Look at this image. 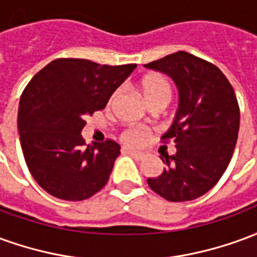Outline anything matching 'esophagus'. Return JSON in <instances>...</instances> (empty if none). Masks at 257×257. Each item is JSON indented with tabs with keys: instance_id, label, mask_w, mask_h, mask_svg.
<instances>
[{
	"instance_id": "34e87169",
	"label": "esophagus",
	"mask_w": 257,
	"mask_h": 257,
	"mask_svg": "<svg viewBox=\"0 0 257 257\" xmlns=\"http://www.w3.org/2000/svg\"><path fill=\"white\" fill-rule=\"evenodd\" d=\"M125 153H128V154H131V156L134 157V158H136V160H143V154L142 153H139V151H135V150H129V149H125Z\"/></svg>"
}]
</instances>
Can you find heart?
<instances>
[{
	"label": "heart",
	"instance_id": "heart-1",
	"mask_svg": "<svg viewBox=\"0 0 257 257\" xmlns=\"http://www.w3.org/2000/svg\"><path fill=\"white\" fill-rule=\"evenodd\" d=\"M140 86H142V90H143V93H145L146 99H147L149 103L154 100H161V99L169 101V99H171V93H172L171 85L167 81V78L160 75V74H153V75L146 77L140 82ZM117 93L118 90H115L112 93L111 97H110V103L114 100ZM149 136H150V132L146 128L129 126V128L123 129L121 132L119 139H121L123 145L129 146V147H139V146L145 143Z\"/></svg>",
	"mask_w": 257,
	"mask_h": 257
}]
</instances>
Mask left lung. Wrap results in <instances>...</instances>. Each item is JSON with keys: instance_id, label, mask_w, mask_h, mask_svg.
Returning <instances> with one entry per match:
<instances>
[{"instance_id": "8db88e82", "label": "left lung", "mask_w": 257, "mask_h": 257, "mask_svg": "<svg viewBox=\"0 0 257 257\" xmlns=\"http://www.w3.org/2000/svg\"><path fill=\"white\" fill-rule=\"evenodd\" d=\"M168 74L180 93L173 125L161 139H173L176 154H164L161 176L147 179L150 189L171 202L208 193L231 161L239 131V106L226 75L215 64L179 51L145 64Z\"/></svg>"}]
</instances>
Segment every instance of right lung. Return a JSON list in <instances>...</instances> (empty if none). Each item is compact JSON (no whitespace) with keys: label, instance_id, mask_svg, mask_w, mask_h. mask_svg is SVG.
<instances>
[{"label":"right lung","instance_id":"add662e5","mask_svg":"<svg viewBox=\"0 0 257 257\" xmlns=\"http://www.w3.org/2000/svg\"><path fill=\"white\" fill-rule=\"evenodd\" d=\"M136 64L107 66L60 58L31 78L18 112L20 145L31 176L47 193L84 201L108 182L119 145H85L84 118L103 110Z\"/></svg>","mask_w":257,"mask_h":257}]
</instances>
